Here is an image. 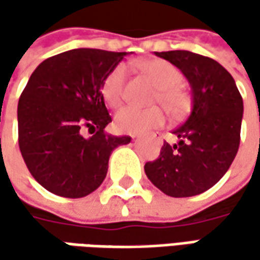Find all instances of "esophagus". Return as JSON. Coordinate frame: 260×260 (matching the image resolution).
<instances>
[{
  "instance_id": "obj_1",
  "label": "esophagus",
  "mask_w": 260,
  "mask_h": 260,
  "mask_svg": "<svg viewBox=\"0 0 260 260\" xmlns=\"http://www.w3.org/2000/svg\"><path fill=\"white\" fill-rule=\"evenodd\" d=\"M133 139H136V136H133Z\"/></svg>"
}]
</instances>
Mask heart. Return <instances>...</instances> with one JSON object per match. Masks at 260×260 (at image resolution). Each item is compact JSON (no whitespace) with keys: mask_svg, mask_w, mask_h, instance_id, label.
Segmentation results:
<instances>
[{"mask_svg":"<svg viewBox=\"0 0 260 260\" xmlns=\"http://www.w3.org/2000/svg\"><path fill=\"white\" fill-rule=\"evenodd\" d=\"M140 72L156 86L153 101L164 105L171 115L184 114L189 107V98L179 85L182 82V72L165 59H146L137 63ZM125 84V69L123 66H115L105 76L101 85V94L105 104L117 108L123 101ZM165 121V114L159 107L136 108L124 107L114 117L115 128L121 133L137 135L150 128L160 127Z\"/></svg>","mask_w":260,"mask_h":260,"instance_id":"1","label":"heart"}]
</instances>
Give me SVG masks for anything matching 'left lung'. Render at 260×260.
<instances>
[{
	"mask_svg": "<svg viewBox=\"0 0 260 260\" xmlns=\"http://www.w3.org/2000/svg\"><path fill=\"white\" fill-rule=\"evenodd\" d=\"M175 65L192 89V111L164 143L145 172L164 194L175 198L203 194L229 171L240 145L243 100L233 76L214 59L188 50L155 52Z\"/></svg>",
	"mask_w": 260,
	"mask_h": 260,
	"instance_id": "8db88e82",
	"label": "left lung"
}]
</instances>
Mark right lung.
Returning a JSON list of instances; mask_svg holds the SVG:
<instances>
[{"label":"right lung","instance_id":"add662e5","mask_svg":"<svg viewBox=\"0 0 260 260\" xmlns=\"http://www.w3.org/2000/svg\"><path fill=\"white\" fill-rule=\"evenodd\" d=\"M125 52L74 49L43 60L20 95L18 146L36 181L52 194L82 198L103 184L108 159L130 136H111L101 85ZM88 129L93 135L85 138Z\"/></svg>","mask_w":260,"mask_h":260}]
</instances>
